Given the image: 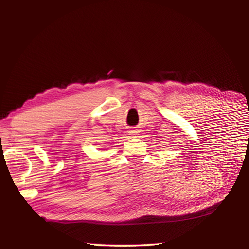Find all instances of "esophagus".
<instances>
[{
	"instance_id": "esophagus-1",
	"label": "esophagus",
	"mask_w": 249,
	"mask_h": 249,
	"mask_svg": "<svg viewBox=\"0 0 249 249\" xmlns=\"http://www.w3.org/2000/svg\"><path fill=\"white\" fill-rule=\"evenodd\" d=\"M130 133H132L133 135H135V133H136V130H132V132H130Z\"/></svg>"
}]
</instances>
